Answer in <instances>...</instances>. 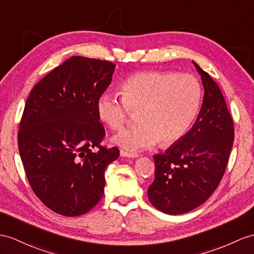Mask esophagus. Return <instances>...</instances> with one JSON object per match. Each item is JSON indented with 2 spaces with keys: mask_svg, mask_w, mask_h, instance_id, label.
I'll return each instance as SVG.
<instances>
[{
  "mask_svg": "<svg viewBox=\"0 0 254 254\" xmlns=\"http://www.w3.org/2000/svg\"><path fill=\"white\" fill-rule=\"evenodd\" d=\"M120 154H121V156H123V157H129V158H135V157H138V154H135V153H129V152L123 151V150H121Z\"/></svg>",
  "mask_w": 254,
  "mask_h": 254,
  "instance_id": "34e87169",
  "label": "esophagus"
}]
</instances>
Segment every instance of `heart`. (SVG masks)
Instances as JSON below:
<instances>
[{
  "instance_id": "obj_1",
  "label": "heart",
  "mask_w": 254,
  "mask_h": 254,
  "mask_svg": "<svg viewBox=\"0 0 254 254\" xmlns=\"http://www.w3.org/2000/svg\"><path fill=\"white\" fill-rule=\"evenodd\" d=\"M122 95L103 92L98 98L97 112L113 130L138 113V125L122 129L113 137L117 145L137 152L158 141L171 145L181 140L198 112L201 88L190 74L145 71L128 77L122 85Z\"/></svg>"
}]
</instances>
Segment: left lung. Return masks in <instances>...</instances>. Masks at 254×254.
<instances>
[{
    "label": "left lung",
    "mask_w": 254,
    "mask_h": 254,
    "mask_svg": "<svg viewBox=\"0 0 254 254\" xmlns=\"http://www.w3.org/2000/svg\"><path fill=\"white\" fill-rule=\"evenodd\" d=\"M205 89L196 123L184 137L154 155L152 205L167 214L187 213L205 202L224 176L234 142V123L218 84L196 63Z\"/></svg>",
    "instance_id": "left-lung-1"
}]
</instances>
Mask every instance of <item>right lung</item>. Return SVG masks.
I'll return each mask as SVG.
<instances>
[{"label": "right lung", "mask_w": 254, "mask_h": 254, "mask_svg": "<svg viewBox=\"0 0 254 254\" xmlns=\"http://www.w3.org/2000/svg\"><path fill=\"white\" fill-rule=\"evenodd\" d=\"M114 70L110 61L74 56L27 99L18 148L31 188L56 213L77 216L94 208L104 193V170L120 156L116 146L100 145L106 131L97 112Z\"/></svg>", "instance_id": "add662e5"}]
</instances>
